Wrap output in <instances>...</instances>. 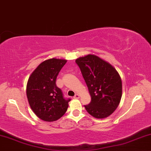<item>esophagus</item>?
<instances>
[{
    "label": "esophagus",
    "mask_w": 151,
    "mask_h": 151,
    "mask_svg": "<svg viewBox=\"0 0 151 151\" xmlns=\"http://www.w3.org/2000/svg\"><path fill=\"white\" fill-rule=\"evenodd\" d=\"M74 99H79V94H76V95L74 96Z\"/></svg>",
    "instance_id": "34e87169"
}]
</instances>
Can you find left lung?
Here are the masks:
<instances>
[{"label":"left lung","mask_w":151,"mask_h":151,"mask_svg":"<svg viewBox=\"0 0 151 151\" xmlns=\"http://www.w3.org/2000/svg\"><path fill=\"white\" fill-rule=\"evenodd\" d=\"M86 83L91 101L85 105L88 113L95 118H105L114 112L122 97V81L109 63L94 54L75 60Z\"/></svg>","instance_id":"8db88e82"}]
</instances>
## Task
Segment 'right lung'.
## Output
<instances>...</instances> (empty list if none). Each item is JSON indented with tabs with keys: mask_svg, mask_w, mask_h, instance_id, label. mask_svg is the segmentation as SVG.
Masks as SVG:
<instances>
[{
	"mask_svg": "<svg viewBox=\"0 0 151 151\" xmlns=\"http://www.w3.org/2000/svg\"><path fill=\"white\" fill-rule=\"evenodd\" d=\"M67 63L65 59L51 58L41 63L32 72L26 86L30 108L44 121L53 122L61 118L68 109L70 99L63 98L57 87V76Z\"/></svg>",
	"mask_w": 151,
	"mask_h": 151,
	"instance_id": "1",
	"label": "right lung"
}]
</instances>
